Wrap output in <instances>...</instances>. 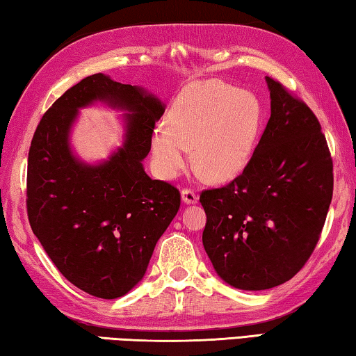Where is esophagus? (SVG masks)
I'll return each instance as SVG.
<instances>
[{"label": "esophagus", "instance_id": "34e87169", "mask_svg": "<svg viewBox=\"0 0 356 356\" xmlns=\"http://www.w3.org/2000/svg\"><path fill=\"white\" fill-rule=\"evenodd\" d=\"M181 199L184 203H188V205H191V203H195L197 202V194L194 189H189L186 188L181 191Z\"/></svg>", "mask_w": 356, "mask_h": 356}]
</instances>
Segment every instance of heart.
<instances>
[{
  "label": "heart",
  "mask_w": 356,
  "mask_h": 356,
  "mask_svg": "<svg viewBox=\"0 0 356 356\" xmlns=\"http://www.w3.org/2000/svg\"><path fill=\"white\" fill-rule=\"evenodd\" d=\"M261 108L257 97L220 80L189 85L170 108L167 124L151 138L153 165L164 179L195 164L209 178L227 181L246 168L257 142Z\"/></svg>",
  "instance_id": "b5f03b06"
}]
</instances>
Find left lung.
I'll list each match as a JSON object with an SVG mask.
<instances>
[{
	"mask_svg": "<svg viewBox=\"0 0 356 356\" xmlns=\"http://www.w3.org/2000/svg\"><path fill=\"white\" fill-rule=\"evenodd\" d=\"M271 116L244 170L200 194L203 246L232 287L287 282L317 246L331 197L333 159L312 110L266 77Z\"/></svg>",
	"mask_w": 356,
	"mask_h": 356,
	"instance_id": "left-lung-1",
	"label": "left lung"
}]
</instances>
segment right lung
<instances>
[{"label": "right lung", "mask_w": 356, "mask_h": 356, "mask_svg": "<svg viewBox=\"0 0 356 356\" xmlns=\"http://www.w3.org/2000/svg\"><path fill=\"white\" fill-rule=\"evenodd\" d=\"M95 100L133 113L124 148L104 165L86 166L72 156L67 137L76 108ZM164 110L137 86L95 74L58 97L33 136L26 173L33 233L58 271L97 298L123 296L143 277L179 209V191L151 179L142 165Z\"/></svg>", "instance_id": "obj_1"}]
</instances>
